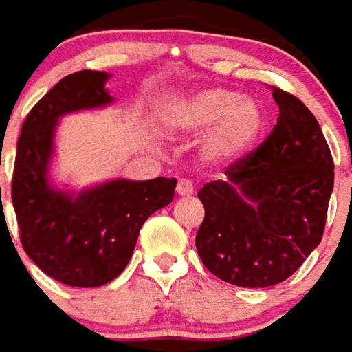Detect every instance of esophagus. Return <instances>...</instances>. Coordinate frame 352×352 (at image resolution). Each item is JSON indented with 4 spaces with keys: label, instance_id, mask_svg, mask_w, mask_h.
<instances>
[{
    "label": "esophagus",
    "instance_id": "1",
    "mask_svg": "<svg viewBox=\"0 0 352 352\" xmlns=\"http://www.w3.org/2000/svg\"><path fill=\"white\" fill-rule=\"evenodd\" d=\"M177 194L183 197L192 196V194H194V186H192V183H190V181L183 179V181H179V183H177Z\"/></svg>",
    "mask_w": 352,
    "mask_h": 352
}]
</instances>
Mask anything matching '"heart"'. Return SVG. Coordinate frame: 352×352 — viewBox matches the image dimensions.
<instances>
[{"instance_id":"b5f03b06","label":"heart","mask_w":352,"mask_h":352,"mask_svg":"<svg viewBox=\"0 0 352 352\" xmlns=\"http://www.w3.org/2000/svg\"><path fill=\"white\" fill-rule=\"evenodd\" d=\"M164 126L175 136L205 133L199 156L214 168H228L246 155L265 129L261 104L229 87H201L175 98L162 110Z\"/></svg>"}]
</instances>
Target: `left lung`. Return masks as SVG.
<instances>
[{
	"mask_svg": "<svg viewBox=\"0 0 352 352\" xmlns=\"http://www.w3.org/2000/svg\"><path fill=\"white\" fill-rule=\"evenodd\" d=\"M280 117L252 155L226 169V181L199 190L205 218L196 236L203 265L239 287L287 280L322 239L334 188V162L314 113L272 87Z\"/></svg>",
	"mask_w": 352,
	"mask_h": 352,
	"instance_id": "8db88e82",
	"label": "left lung"
}]
</instances>
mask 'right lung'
<instances>
[{
  "instance_id": "right-lung-1",
  "label": "right lung",
  "mask_w": 352,
  "mask_h": 352,
  "mask_svg": "<svg viewBox=\"0 0 352 352\" xmlns=\"http://www.w3.org/2000/svg\"><path fill=\"white\" fill-rule=\"evenodd\" d=\"M110 76L98 70L65 76L33 106L16 145L12 205L22 246L43 272L72 287H98L121 274L145 220L175 196L177 179L166 177L116 179L78 194L50 183L59 119L110 106Z\"/></svg>"
}]
</instances>
